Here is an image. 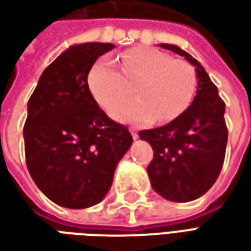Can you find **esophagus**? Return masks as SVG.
<instances>
[{"mask_svg": "<svg viewBox=\"0 0 251 251\" xmlns=\"http://www.w3.org/2000/svg\"><path fill=\"white\" fill-rule=\"evenodd\" d=\"M129 130H130L131 136H133V138L136 140V138H138V134H137V131L134 130V127H129Z\"/></svg>", "mask_w": 251, "mask_h": 251, "instance_id": "34e87169", "label": "esophagus"}]
</instances>
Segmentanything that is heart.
<instances>
[{"label":"heart","instance_id":"b5f03b06","mask_svg":"<svg viewBox=\"0 0 251 251\" xmlns=\"http://www.w3.org/2000/svg\"><path fill=\"white\" fill-rule=\"evenodd\" d=\"M100 59L88 72V88L103 109L127 98L134 87L137 98L115 106L110 114L127 122H168L184 113L194 99L198 76L195 67L168 53L133 47L115 57Z\"/></svg>","mask_w":251,"mask_h":251}]
</instances>
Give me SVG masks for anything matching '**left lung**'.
<instances>
[{
  "label": "left lung",
  "instance_id": "8db88e82",
  "mask_svg": "<svg viewBox=\"0 0 251 251\" xmlns=\"http://www.w3.org/2000/svg\"><path fill=\"white\" fill-rule=\"evenodd\" d=\"M195 67L198 90L192 103L169 124L141 130L138 136L151 144L153 160L148 165L152 188L164 199L185 203L200 198L221 174L227 145L226 104L203 66L174 44H160Z\"/></svg>",
  "mask_w": 251,
  "mask_h": 251
}]
</instances>
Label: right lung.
Listing matches in <instances>:
<instances>
[{"instance_id": "1", "label": "right lung", "mask_w": 251, "mask_h": 251, "mask_svg": "<svg viewBox=\"0 0 251 251\" xmlns=\"http://www.w3.org/2000/svg\"><path fill=\"white\" fill-rule=\"evenodd\" d=\"M110 43L71 46L41 74L28 100L25 160L47 198L67 208L102 201L129 151L127 127L110 120L88 88V72Z\"/></svg>"}]
</instances>
